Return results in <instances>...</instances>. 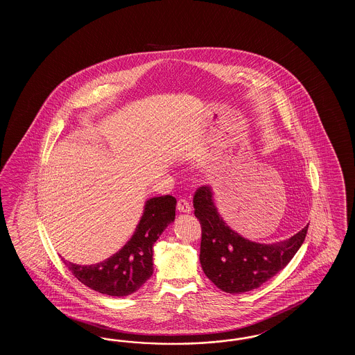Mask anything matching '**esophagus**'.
Here are the masks:
<instances>
[{
	"label": "esophagus",
	"instance_id": "1",
	"mask_svg": "<svg viewBox=\"0 0 355 355\" xmlns=\"http://www.w3.org/2000/svg\"><path fill=\"white\" fill-rule=\"evenodd\" d=\"M177 210H178L180 213H190V211H191V206H190V203L187 202L186 200L181 198V200H178V202H177Z\"/></svg>",
	"mask_w": 355,
	"mask_h": 355
}]
</instances>
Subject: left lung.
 Here are the masks:
<instances>
[{"instance_id": "1", "label": "left lung", "mask_w": 355, "mask_h": 355, "mask_svg": "<svg viewBox=\"0 0 355 355\" xmlns=\"http://www.w3.org/2000/svg\"><path fill=\"white\" fill-rule=\"evenodd\" d=\"M193 205L202 227L200 262L203 272L230 294L254 290L282 270L300 250L309 227L282 242L259 243L239 236L222 220L210 186L196 191Z\"/></svg>"}]
</instances>
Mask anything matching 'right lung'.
Here are the masks:
<instances>
[{"label":"right lung","instance_id":"1","mask_svg":"<svg viewBox=\"0 0 355 355\" xmlns=\"http://www.w3.org/2000/svg\"><path fill=\"white\" fill-rule=\"evenodd\" d=\"M175 205L171 196L148 200L132 238L100 263L76 265L61 259L85 286L112 297L130 295L152 277L153 245L175 218Z\"/></svg>","mask_w":355,"mask_h":355}]
</instances>
